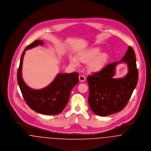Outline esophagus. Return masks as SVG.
<instances>
[{"label": "esophagus", "mask_w": 151, "mask_h": 151, "mask_svg": "<svg viewBox=\"0 0 151 151\" xmlns=\"http://www.w3.org/2000/svg\"><path fill=\"white\" fill-rule=\"evenodd\" d=\"M79 80L81 82H83L86 80V77L83 75H80L79 77Z\"/></svg>", "instance_id": "esophagus-1"}]
</instances>
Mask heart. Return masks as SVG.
<instances>
[{
  "instance_id": "heart-1",
  "label": "heart",
  "mask_w": 151,
  "mask_h": 151,
  "mask_svg": "<svg viewBox=\"0 0 151 151\" xmlns=\"http://www.w3.org/2000/svg\"><path fill=\"white\" fill-rule=\"evenodd\" d=\"M100 48L99 47H92L88 50L80 53L79 59L82 62L89 63V69L92 72H98L103 68L107 63L108 55L106 52L101 53ZM70 62L75 66L79 65V62L75 58H70Z\"/></svg>"
}]
</instances>
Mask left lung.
Segmentation results:
<instances>
[{
	"instance_id": "1",
	"label": "left lung",
	"mask_w": 151,
	"mask_h": 151,
	"mask_svg": "<svg viewBox=\"0 0 151 151\" xmlns=\"http://www.w3.org/2000/svg\"><path fill=\"white\" fill-rule=\"evenodd\" d=\"M126 63L129 72L123 78L114 79L115 67ZM138 81L135 54L129 46L126 54L119 62L107 65L100 71L89 75L88 103L96 115L107 116L121 111L126 106Z\"/></svg>"
}]
</instances>
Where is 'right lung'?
<instances>
[{
	"instance_id": "add662e5",
	"label": "right lung",
	"mask_w": 151,
	"mask_h": 151,
	"mask_svg": "<svg viewBox=\"0 0 151 151\" xmlns=\"http://www.w3.org/2000/svg\"><path fill=\"white\" fill-rule=\"evenodd\" d=\"M39 45H43V41L36 40L23 51L17 70L18 84L26 103L33 110L45 115H57L67 104L72 88L79 83V74L77 72L59 73L49 86L40 90L27 86L22 78L23 58L25 51Z\"/></svg>"
}]
</instances>
